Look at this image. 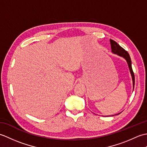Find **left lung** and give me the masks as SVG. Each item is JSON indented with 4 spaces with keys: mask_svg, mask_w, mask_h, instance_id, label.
<instances>
[{
    "mask_svg": "<svg viewBox=\"0 0 147 147\" xmlns=\"http://www.w3.org/2000/svg\"><path fill=\"white\" fill-rule=\"evenodd\" d=\"M110 42H111V49H112V53L114 54H116L120 57L124 58L125 60L126 61L127 65H128V67L130 71L131 75L132 78V81H133V90H134V86H135V75H134V73L132 69V66H131V60L130 56L128 54V52L126 51L123 48H122L118 44L117 42H115V41L112 40H110ZM120 113H119L117 114H115V115H118ZM108 116V115H107ZM112 116V115H111Z\"/></svg>",
    "mask_w": 147,
    "mask_h": 147,
    "instance_id": "8db88e82",
    "label": "left lung"
}]
</instances>
